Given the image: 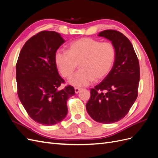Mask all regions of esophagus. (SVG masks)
<instances>
[{
    "instance_id": "esophagus-1",
    "label": "esophagus",
    "mask_w": 158,
    "mask_h": 158,
    "mask_svg": "<svg viewBox=\"0 0 158 158\" xmlns=\"http://www.w3.org/2000/svg\"><path fill=\"white\" fill-rule=\"evenodd\" d=\"M80 90H81V89H80V88H74V91H75V93H76V94H78Z\"/></svg>"
}]
</instances>
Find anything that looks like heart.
<instances>
[{
    "label": "heart",
    "instance_id": "obj_1",
    "mask_svg": "<svg viewBox=\"0 0 158 158\" xmlns=\"http://www.w3.org/2000/svg\"><path fill=\"white\" fill-rule=\"evenodd\" d=\"M116 57V48L111 42L82 37L70 43L68 52L57 51L55 60L60 73L66 79L71 78L79 64L80 70L70 79V84L84 87L107 76Z\"/></svg>",
    "mask_w": 158,
    "mask_h": 158
}]
</instances>
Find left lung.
<instances>
[{
	"label": "left lung",
	"instance_id": "1",
	"mask_svg": "<svg viewBox=\"0 0 158 158\" xmlns=\"http://www.w3.org/2000/svg\"><path fill=\"white\" fill-rule=\"evenodd\" d=\"M98 35L111 41L116 48L117 57L109 74L90 89L91 96L85 107L94 121L109 124L125 117L136 101L140 66L131 42L122 33L107 30Z\"/></svg>",
	"mask_w": 158,
	"mask_h": 158
}]
</instances>
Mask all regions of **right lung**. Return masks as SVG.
<instances>
[{"label":"right lung","instance_id":"obj_1","mask_svg":"<svg viewBox=\"0 0 158 158\" xmlns=\"http://www.w3.org/2000/svg\"><path fill=\"white\" fill-rule=\"evenodd\" d=\"M64 43L59 33L42 31L28 40L17 60L18 95L29 116L37 123L53 125L67 114L68 99L75 94L57 70L55 55Z\"/></svg>","mask_w":158,"mask_h":158}]
</instances>
